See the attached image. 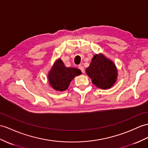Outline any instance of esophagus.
Here are the masks:
<instances>
[{
  "mask_svg": "<svg viewBox=\"0 0 148 148\" xmlns=\"http://www.w3.org/2000/svg\"><path fill=\"white\" fill-rule=\"evenodd\" d=\"M78 68L81 70V71L83 73H85V69H84V67L82 65H79V66H78Z\"/></svg>",
  "mask_w": 148,
  "mask_h": 148,
  "instance_id": "34e87169",
  "label": "esophagus"
}]
</instances>
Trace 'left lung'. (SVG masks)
Masks as SVG:
<instances>
[{
	"instance_id": "left-lung-1",
	"label": "left lung",
	"mask_w": 148,
	"mask_h": 148,
	"mask_svg": "<svg viewBox=\"0 0 148 148\" xmlns=\"http://www.w3.org/2000/svg\"><path fill=\"white\" fill-rule=\"evenodd\" d=\"M86 73L91 78L92 83L102 89L110 88L117 79V71L114 63L101 55H95Z\"/></svg>"
}]
</instances>
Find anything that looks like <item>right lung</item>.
Here are the masks:
<instances>
[{"label":"right lung","instance_id":"obj_1","mask_svg":"<svg viewBox=\"0 0 148 148\" xmlns=\"http://www.w3.org/2000/svg\"><path fill=\"white\" fill-rule=\"evenodd\" d=\"M80 74L82 72L80 70L76 68L66 67L62 60L59 59L49 72L48 79L50 85L54 89L64 91L68 88L74 77Z\"/></svg>","mask_w":148,"mask_h":148}]
</instances>
